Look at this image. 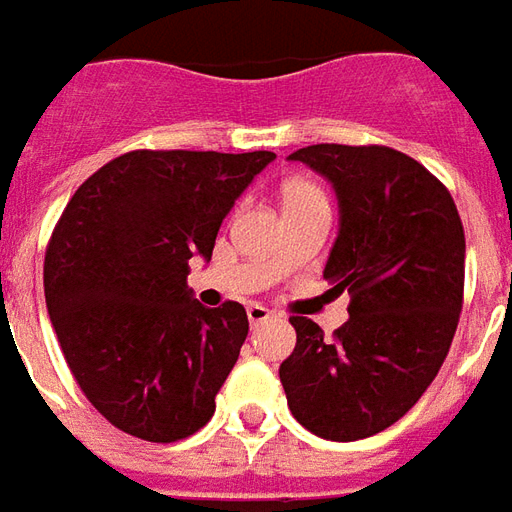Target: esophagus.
Returning a JSON list of instances; mask_svg holds the SVG:
<instances>
[{
	"mask_svg": "<svg viewBox=\"0 0 512 512\" xmlns=\"http://www.w3.org/2000/svg\"><path fill=\"white\" fill-rule=\"evenodd\" d=\"M246 318H249L252 326H260V323H266L268 318H271V310L263 307V304H249V307H246Z\"/></svg>",
	"mask_w": 512,
	"mask_h": 512,
	"instance_id": "esophagus-1",
	"label": "esophagus"
}]
</instances>
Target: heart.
<instances>
[{"mask_svg": "<svg viewBox=\"0 0 512 512\" xmlns=\"http://www.w3.org/2000/svg\"><path fill=\"white\" fill-rule=\"evenodd\" d=\"M315 197H323V194L315 186H310V183H290L288 189H285V202L315 200Z\"/></svg>", "mask_w": 512, "mask_h": 512, "instance_id": "obj_1", "label": "heart"}]
</instances>
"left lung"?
<instances>
[{
    "label": "left lung",
    "instance_id": "obj_1",
    "mask_svg": "<svg viewBox=\"0 0 512 512\" xmlns=\"http://www.w3.org/2000/svg\"><path fill=\"white\" fill-rule=\"evenodd\" d=\"M332 183L340 230L323 268L348 290V321L323 340L290 318L296 348L279 365L288 406L329 441L381 433L439 373L463 304V224L450 191L419 161L381 145H310L290 153Z\"/></svg>",
    "mask_w": 512,
    "mask_h": 512
}]
</instances>
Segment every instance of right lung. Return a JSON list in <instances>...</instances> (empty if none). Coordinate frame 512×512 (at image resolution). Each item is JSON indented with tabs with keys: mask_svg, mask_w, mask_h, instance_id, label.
<instances>
[{
	"mask_svg": "<svg viewBox=\"0 0 512 512\" xmlns=\"http://www.w3.org/2000/svg\"><path fill=\"white\" fill-rule=\"evenodd\" d=\"M271 150H134L84 180L51 233L43 290L87 400L136 439L178 441L216 411L249 334L238 301L202 307L189 260L216 233Z\"/></svg>",
	"mask_w": 512,
	"mask_h": 512,
	"instance_id": "right-lung-1",
	"label": "right lung"
}]
</instances>
